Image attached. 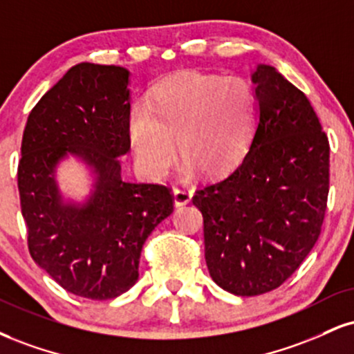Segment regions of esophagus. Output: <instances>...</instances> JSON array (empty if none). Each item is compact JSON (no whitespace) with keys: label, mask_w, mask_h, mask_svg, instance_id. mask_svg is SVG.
Here are the masks:
<instances>
[{"label":"esophagus","mask_w":354,"mask_h":354,"mask_svg":"<svg viewBox=\"0 0 354 354\" xmlns=\"http://www.w3.org/2000/svg\"><path fill=\"white\" fill-rule=\"evenodd\" d=\"M173 196H174V206L181 207L191 203V199H193V191L188 188H174Z\"/></svg>","instance_id":"1"}]
</instances>
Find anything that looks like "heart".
Masks as SVG:
<instances>
[{
	"label": "heart",
	"instance_id": "obj_1",
	"mask_svg": "<svg viewBox=\"0 0 354 354\" xmlns=\"http://www.w3.org/2000/svg\"><path fill=\"white\" fill-rule=\"evenodd\" d=\"M255 123V97L236 75L185 74L161 85L151 105L136 104L129 133L135 156L153 178H163L176 160L206 174L231 169L249 148Z\"/></svg>",
	"mask_w": 354,
	"mask_h": 354
}]
</instances>
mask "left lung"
<instances>
[{"label":"left lung","mask_w":354,"mask_h":354,"mask_svg":"<svg viewBox=\"0 0 354 354\" xmlns=\"http://www.w3.org/2000/svg\"><path fill=\"white\" fill-rule=\"evenodd\" d=\"M252 82L249 150L193 198L209 275L241 297L274 290L299 269L322 232L330 188V143L305 93L266 64Z\"/></svg>","instance_id":"obj_1"}]
</instances>
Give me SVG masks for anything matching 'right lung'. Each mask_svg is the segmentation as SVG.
Returning <instances> with one entry per match:
<instances>
[{"label":"right lung","mask_w":354,"mask_h":354,"mask_svg":"<svg viewBox=\"0 0 354 354\" xmlns=\"http://www.w3.org/2000/svg\"><path fill=\"white\" fill-rule=\"evenodd\" d=\"M130 72L80 62L42 95L21 143L18 189L34 262L74 295L110 300L133 287L145 241L173 212L169 188L122 178L130 151ZM67 156L94 174L84 203L66 202L55 168Z\"/></svg>","instance_id":"add662e5"}]
</instances>
